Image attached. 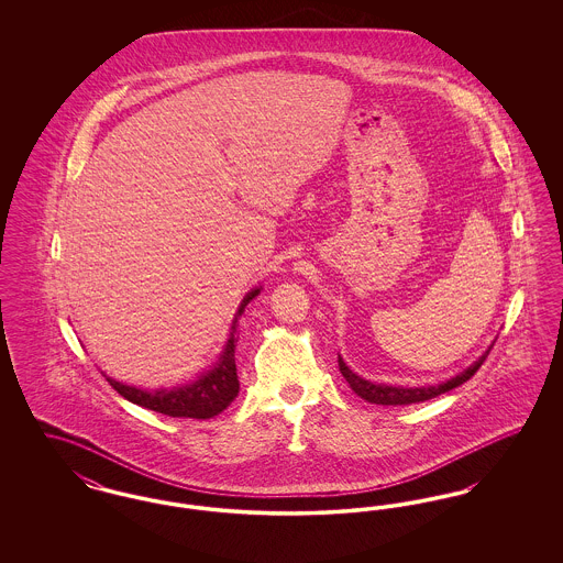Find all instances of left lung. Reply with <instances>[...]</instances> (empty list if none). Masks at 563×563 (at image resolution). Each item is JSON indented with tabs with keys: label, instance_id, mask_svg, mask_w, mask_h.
<instances>
[{
	"label": "left lung",
	"instance_id": "obj_1",
	"mask_svg": "<svg viewBox=\"0 0 563 563\" xmlns=\"http://www.w3.org/2000/svg\"><path fill=\"white\" fill-rule=\"evenodd\" d=\"M489 350L483 354L479 361H475L468 369H464L462 374L455 375L452 379L439 384V386H427V388H402V386H386V384H372L369 379H363L358 375L354 374L352 369L346 367V363L342 361V356L338 358V365H340V372L346 377V382L350 384V388L365 401L375 402V405H411V402L429 401L434 399L448 390H452L455 386L464 384L466 379H471L473 375L479 372V367L483 365V361L487 358Z\"/></svg>",
	"mask_w": 563,
	"mask_h": 563
}]
</instances>
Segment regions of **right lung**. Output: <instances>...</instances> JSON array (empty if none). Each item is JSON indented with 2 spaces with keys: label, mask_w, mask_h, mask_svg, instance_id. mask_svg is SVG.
<instances>
[{
  "label": "right lung",
  "mask_w": 563,
  "mask_h": 563,
  "mask_svg": "<svg viewBox=\"0 0 563 563\" xmlns=\"http://www.w3.org/2000/svg\"><path fill=\"white\" fill-rule=\"evenodd\" d=\"M257 294H260V289L251 291L242 299L241 308L236 312V321L244 312V306ZM236 321L232 324L230 340L225 344L223 354L219 356V363L214 365L209 374L202 375L194 384L175 388V390L147 393V390L133 388V386L120 384V382L108 377L111 388L118 390V395H122L124 399H129L134 405H141L145 409L158 411V413L170 416V418H196V420L213 418L236 399L239 388H241L239 374H236V358H234V349H236V342H239L234 338Z\"/></svg>",
  "instance_id": "add662e5"
}]
</instances>
